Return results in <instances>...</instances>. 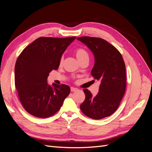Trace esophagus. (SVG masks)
<instances>
[{"mask_svg":"<svg viewBox=\"0 0 152 152\" xmlns=\"http://www.w3.org/2000/svg\"><path fill=\"white\" fill-rule=\"evenodd\" d=\"M70 89H71L72 92H75V91H77L78 90L77 88H75V87H70Z\"/></svg>","mask_w":152,"mask_h":152,"instance_id":"obj_1","label":"esophagus"}]
</instances>
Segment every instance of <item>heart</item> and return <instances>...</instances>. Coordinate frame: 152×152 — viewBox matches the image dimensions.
Wrapping results in <instances>:
<instances>
[{"label":"heart","instance_id":"heart-1","mask_svg":"<svg viewBox=\"0 0 152 152\" xmlns=\"http://www.w3.org/2000/svg\"><path fill=\"white\" fill-rule=\"evenodd\" d=\"M75 54L76 56L78 61L80 62L81 61L84 60L85 59H89V54L86 50L83 48H78L75 50ZM63 62V57L62 56L60 59V64H62Z\"/></svg>","mask_w":152,"mask_h":152}]
</instances>
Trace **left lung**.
Listing matches in <instances>:
<instances>
[{"label": "left lung", "instance_id": "1", "mask_svg": "<svg viewBox=\"0 0 152 152\" xmlns=\"http://www.w3.org/2000/svg\"><path fill=\"white\" fill-rule=\"evenodd\" d=\"M94 56L91 75L100 81L99 92L93 96L84 89V102L80 105L87 117L98 120L111 115L118 108L126 88V65L120 52L104 39L91 37L77 38Z\"/></svg>", "mask_w": 152, "mask_h": 152}]
</instances>
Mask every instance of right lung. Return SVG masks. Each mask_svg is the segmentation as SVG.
Returning a JSON list of instances; mask_svg holds the SVG:
<instances>
[{
    "label": "right lung",
    "mask_w": 152,
    "mask_h": 152,
    "mask_svg": "<svg viewBox=\"0 0 152 152\" xmlns=\"http://www.w3.org/2000/svg\"><path fill=\"white\" fill-rule=\"evenodd\" d=\"M76 37L68 38L40 37L26 47L18 58L15 86L23 107L39 118H48L60 109L70 93L65 84L48 83V77L56 70L65 51Z\"/></svg>",
    "instance_id": "obj_1"
}]
</instances>
